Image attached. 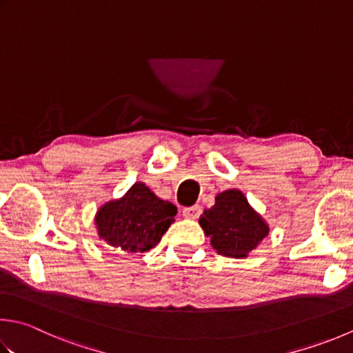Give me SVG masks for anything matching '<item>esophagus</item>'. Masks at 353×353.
Returning a JSON list of instances; mask_svg holds the SVG:
<instances>
[{
  "mask_svg": "<svg viewBox=\"0 0 353 353\" xmlns=\"http://www.w3.org/2000/svg\"><path fill=\"white\" fill-rule=\"evenodd\" d=\"M182 214H183V217H186V219L196 220V219H199L200 214H202V208H200L199 205H194V206H190V208H183Z\"/></svg>",
  "mask_w": 353,
  "mask_h": 353,
  "instance_id": "esophagus-1",
  "label": "esophagus"
}]
</instances>
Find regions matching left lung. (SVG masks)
I'll return each mask as SVG.
<instances>
[{
	"label": "left lung",
	"instance_id": "8db88e82",
	"mask_svg": "<svg viewBox=\"0 0 353 353\" xmlns=\"http://www.w3.org/2000/svg\"><path fill=\"white\" fill-rule=\"evenodd\" d=\"M211 245L228 257H246L268 236V226L237 190L220 192L216 205L199 219Z\"/></svg>",
	"mask_w": 353,
	"mask_h": 353
}]
</instances>
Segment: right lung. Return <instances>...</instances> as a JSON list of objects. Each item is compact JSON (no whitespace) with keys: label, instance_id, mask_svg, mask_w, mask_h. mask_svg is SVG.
<instances>
[{"label":"right lung","instance_id":"add662e5","mask_svg":"<svg viewBox=\"0 0 353 353\" xmlns=\"http://www.w3.org/2000/svg\"><path fill=\"white\" fill-rule=\"evenodd\" d=\"M177 208L154 196L143 183H134L121 200L105 203L96 214L99 236L125 252L154 248L174 222Z\"/></svg>","mask_w":353,"mask_h":353}]
</instances>
